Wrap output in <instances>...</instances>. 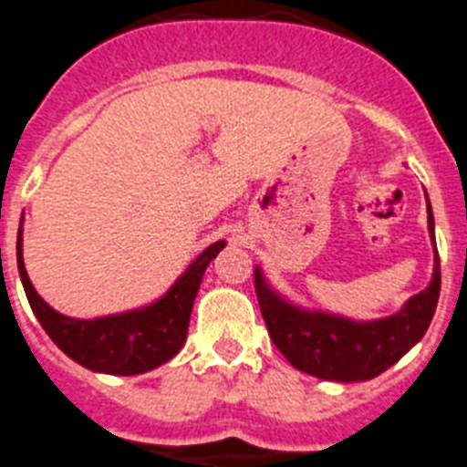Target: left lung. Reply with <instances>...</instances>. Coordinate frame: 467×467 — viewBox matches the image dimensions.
<instances>
[{"mask_svg":"<svg viewBox=\"0 0 467 467\" xmlns=\"http://www.w3.org/2000/svg\"><path fill=\"white\" fill-rule=\"evenodd\" d=\"M428 229L434 248L432 281L428 288L409 297L400 312L373 321H354L340 314L295 305L274 290L260 266H254V290L262 317L283 357L302 373L336 382L370 380L397 364L425 336L440 300V254L434 245L430 201Z\"/></svg>","mask_w":467,"mask_h":467,"instance_id":"1","label":"left lung"}]
</instances>
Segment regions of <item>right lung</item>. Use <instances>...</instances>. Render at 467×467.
<instances>
[{
  "label": "right lung",
  "mask_w": 467,
  "mask_h": 467,
  "mask_svg": "<svg viewBox=\"0 0 467 467\" xmlns=\"http://www.w3.org/2000/svg\"><path fill=\"white\" fill-rule=\"evenodd\" d=\"M224 245V241H217L202 250L161 300L99 318L66 317L39 297L23 262V229H18L16 260L27 302L47 336L56 342V348L94 373L139 376L162 366L184 348L191 309L201 288L202 274Z\"/></svg>",
  "instance_id": "1"
}]
</instances>
